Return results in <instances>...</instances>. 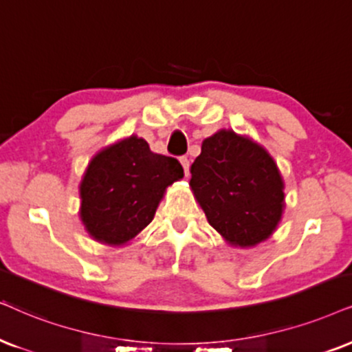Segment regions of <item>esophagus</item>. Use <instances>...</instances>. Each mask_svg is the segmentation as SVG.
<instances>
[{
    "label": "esophagus",
    "mask_w": 352,
    "mask_h": 352,
    "mask_svg": "<svg viewBox=\"0 0 352 352\" xmlns=\"http://www.w3.org/2000/svg\"><path fill=\"white\" fill-rule=\"evenodd\" d=\"M180 164H182V167H184V170H185V177H188V173H190V161L186 157H180Z\"/></svg>",
    "instance_id": "obj_1"
}]
</instances>
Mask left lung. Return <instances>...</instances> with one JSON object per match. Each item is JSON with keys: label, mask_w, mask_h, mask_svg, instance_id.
Wrapping results in <instances>:
<instances>
[{"label": "left lung", "mask_w": 352, "mask_h": 352, "mask_svg": "<svg viewBox=\"0 0 352 352\" xmlns=\"http://www.w3.org/2000/svg\"><path fill=\"white\" fill-rule=\"evenodd\" d=\"M190 186L209 224L232 247L265 242L284 211V182L268 151L232 130L206 138Z\"/></svg>", "instance_id": "1"}]
</instances>
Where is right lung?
Returning a JSON list of instances; mask_svg holds the SVG:
<instances>
[{"instance_id":"add662e5","label":"right lung","mask_w":352,"mask_h":352,"mask_svg":"<svg viewBox=\"0 0 352 352\" xmlns=\"http://www.w3.org/2000/svg\"><path fill=\"white\" fill-rule=\"evenodd\" d=\"M182 177L180 162L153 153L143 138L107 146L91 159L79 185L87 234L105 245H124L154 219L166 188Z\"/></svg>"}]
</instances>
